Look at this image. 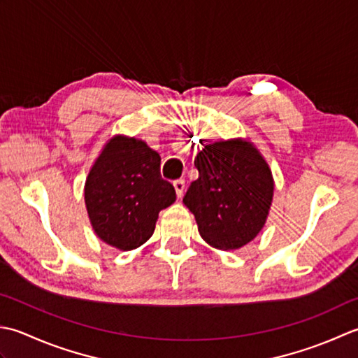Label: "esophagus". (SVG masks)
Here are the masks:
<instances>
[{"mask_svg": "<svg viewBox=\"0 0 358 358\" xmlns=\"http://www.w3.org/2000/svg\"><path fill=\"white\" fill-rule=\"evenodd\" d=\"M173 185H174V189H176L178 198H182V194H184V192H185V180L178 179V180L173 182Z\"/></svg>", "mask_w": 358, "mask_h": 358, "instance_id": "34e87169", "label": "esophagus"}]
</instances>
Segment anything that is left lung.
<instances>
[{
	"mask_svg": "<svg viewBox=\"0 0 358 358\" xmlns=\"http://www.w3.org/2000/svg\"><path fill=\"white\" fill-rule=\"evenodd\" d=\"M199 178L184 203L210 245L233 250L258 235L271 208L273 179L266 160L249 142L206 145L194 159Z\"/></svg>",
	"mask_w": 358,
	"mask_h": 358,
	"instance_id": "left-lung-1",
	"label": "left lung"
}]
</instances>
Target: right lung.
Instances as JSON below:
<instances>
[{"instance_id": "right-lung-1", "label": "right lung", "mask_w": 358, "mask_h": 358, "mask_svg": "<svg viewBox=\"0 0 358 358\" xmlns=\"http://www.w3.org/2000/svg\"><path fill=\"white\" fill-rule=\"evenodd\" d=\"M87 215L97 236L120 250H133L155 231L159 211L176 201L160 176V156L134 137L117 136L87 174Z\"/></svg>"}]
</instances>
